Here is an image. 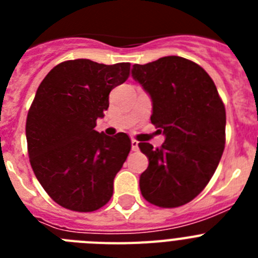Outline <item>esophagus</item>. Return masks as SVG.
<instances>
[{
  "label": "esophagus",
  "mask_w": 258,
  "mask_h": 258,
  "mask_svg": "<svg viewBox=\"0 0 258 258\" xmlns=\"http://www.w3.org/2000/svg\"><path fill=\"white\" fill-rule=\"evenodd\" d=\"M138 141L137 140H132V150H133V151H138V149H140V147H138Z\"/></svg>",
  "instance_id": "34e87169"
}]
</instances>
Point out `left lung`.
Here are the masks:
<instances>
[{"label": "left lung", "instance_id": "obj_1", "mask_svg": "<svg viewBox=\"0 0 258 258\" xmlns=\"http://www.w3.org/2000/svg\"><path fill=\"white\" fill-rule=\"evenodd\" d=\"M133 77L151 95V122L165 136L154 149L140 142L149 157L141 174L142 197L160 208L184 206L202 192L226 142V111L204 68L182 56H164L134 64Z\"/></svg>", "mask_w": 258, "mask_h": 258}]
</instances>
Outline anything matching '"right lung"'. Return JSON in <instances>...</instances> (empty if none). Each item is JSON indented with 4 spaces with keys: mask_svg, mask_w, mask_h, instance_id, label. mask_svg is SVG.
<instances>
[{
    "mask_svg": "<svg viewBox=\"0 0 258 258\" xmlns=\"http://www.w3.org/2000/svg\"><path fill=\"white\" fill-rule=\"evenodd\" d=\"M129 75L131 63L75 59L56 64L38 86L26 122L29 163L63 208L94 212L112 197L132 142L127 134L108 137L95 125L108 108L109 92Z\"/></svg>",
    "mask_w": 258,
    "mask_h": 258,
    "instance_id": "right-lung-1",
    "label": "right lung"
}]
</instances>
